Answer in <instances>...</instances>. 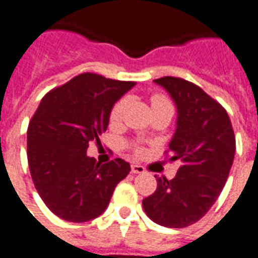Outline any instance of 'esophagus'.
<instances>
[{"mask_svg":"<svg viewBox=\"0 0 258 258\" xmlns=\"http://www.w3.org/2000/svg\"><path fill=\"white\" fill-rule=\"evenodd\" d=\"M131 173L133 174H143L144 173V167L140 164H131Z\"/></svg>","mask_w":258,"mask_h":258,"instance_id":"obj_1","label":"esophagus"}]
</instances>
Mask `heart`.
Here are the masks:
<instances>
[{
  "label": "heart",
  "mask_w": 258,
  "mask_h": 258,
  "mask_svg": "<svg viewBox=\"0 0 258 258\" xmlns=\"http://www.w3.org/2000/svg\"><path fill=\"white\" fill-rule=\"evenodd\" d=\"M156 102H168L165 100L164 97H161V95H156V97H153V104H156ZM124 108H125V100H120V101H117L114 104V107H112L111 114H110V118L111 121H118L121 120V117H122V114H124ZM136 153L140 154V153H143V150L141 148H136Z\"/></svg>",
  "instance_id": "1"
}]
</instances>
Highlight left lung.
<instances>
[{"mask_svg": "<svg viewBox=\"0 0 258 258\" xmlns=\"http://www.w3.org/2000/svg\"><path fill=\"white\" fill-rule=\"evenodd\" d=\"M154 83L177 107L168 148L170 161L181 165L173 180L157 177V190L143 200V207L157 224L182 228L204 217L218 199L234 160V131L226 110L199 85L177 77Z\"/></svg>", "mask_w": 258, "mask_h": 258, "instance_id": "left-lung-1", "label": "left lung"}]
</instances>
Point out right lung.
Returning a JSON list of instances; mask_svg holds the SVG:
<instances>
[{
	"label": "right lung",
	"mask_w": 258,
	"mask_h": 258,
	"mask_svg": "<svg viewBox=\"0 0 258 258\" xmlns=\"http://www.w3.org/2000/svg\"><path fill=\"white\" fill-rule=\"evenodd\" d=\"M134 85L84 73L41 100L28 124L27 156L35 188L59 218L84 223L98 217L130 173L127 161L101 164L87 156V148L100 143L114 104Z\"/></svg>",
	"instance_id": "obj_1"
}]
</instances>
